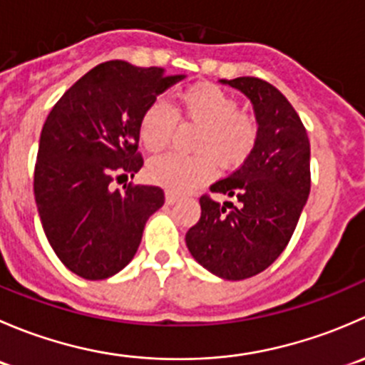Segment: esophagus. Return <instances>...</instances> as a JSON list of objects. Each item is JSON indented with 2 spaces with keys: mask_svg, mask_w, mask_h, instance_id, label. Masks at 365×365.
<instances>
[{
  "mask_svg": "<svg viewBox=\"0 0 365 365\" xmlns=\"http://www.w3.org/2000/svg\"><path fill=\"white\" fill-rule=\"evenodd\" d=\"M178 200H180L178 194H175V192H165V203H168V205H175Z\"/></svg>",
  "mask_w": 365,
  "mask_h": 365,
  "instance_id": "1",
  "label": "esophagus"
}]
</instances>
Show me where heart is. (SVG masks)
I'll return each instance as SVG.
<instances>
[{"instance_id":"1","label":"heart","mask_w":365,"mask_h":365,"mask_svg":"<svg viewBox=\"0 0 365 365\" xmlns=\"http://www.w3.org/2000/svg\"><path fill=\"white\" fill-rule=\"evenodd\" d=\"M176 118L200 125L194 155L165 153L148 164V176L175 192H187L208 182L217 164L238 168L251 157L259 138V125L252 114L240 111L233 95L213 83H194L176 93L173 111L165 102L153 101L139 116L138 134L148 152H160L169 145Z\"/></svg>"}]
</instances>
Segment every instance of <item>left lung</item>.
<instances>
[{
    "label": "left lung",
    "mask_w": 365,
    "mask_h": 365,
    "mask_svg": "<svg viewBox=\"0 0 365 365\" xmlns=\"http://www.w3.org/2000/svg\"><path fill=\"white\" fill-rule=\"evenodd\" d=\"M222 83L251 98L259 138L233 175L210 185L237 205L203 194L201 217L185 242L206 270L242 281L270 267L288 245L311 190V145L300 116L277 88L257 77Z\"/></svg>",
    "instance_id": "8db88e82"
}]
</instances>
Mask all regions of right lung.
Returning a JSON list of instances; mask_svg holds the SVG:
<instances>
[{"instance_id":"right-lung-1","label":"right lung","mask_w":365,"mask_h":365,"mask_svg":"<svg viewBox=\"0 0 365 365\" xmlns=\"http://www.w3.org/2000/svg\"><path fill=\"white\" fill-rule=\"evenodd\" d=\"M180 79L159 67L106 61L51 109L40 134L33 190L51 247L79 277L98 281L127 267L146 220L164 205L160 187L128 183L120 192L111 183L116 175L134 176L141 169L139 116Z\"/></svg>"}]
</instances>
